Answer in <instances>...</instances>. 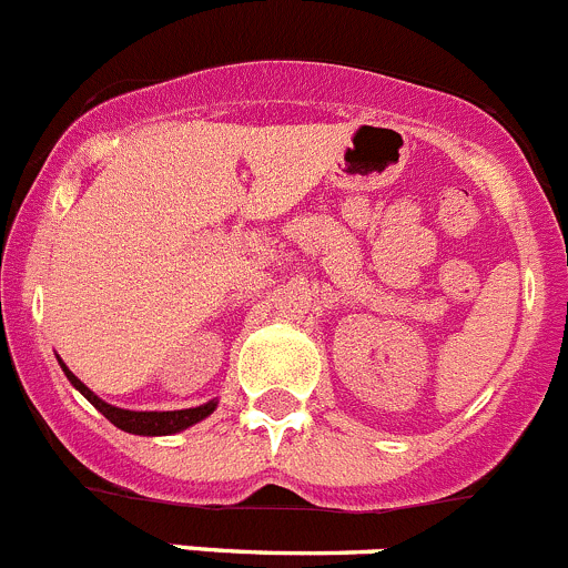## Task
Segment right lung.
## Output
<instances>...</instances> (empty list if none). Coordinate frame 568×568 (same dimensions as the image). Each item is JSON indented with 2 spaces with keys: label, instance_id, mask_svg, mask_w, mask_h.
<instances>
[{
  "label": "right lung",
  "instance_id": "1",
  "mask_svg": "<svg viewBox=\"0 0 568 568\" xmlns=\"http://www.w3.org/2000/svg\"><path fill=\"white\" fill-rule=\"evenodd\" d=\"M61 368L63 374H67V379L72 382V387H78V390L83 393V396L89 398V402L94 404V407L100 409L113 426H119L122 432H131V435H175V432L189 429V426L197 424V420L209 418V415L217 409V402H206V404H200V407H189V409H172V413H136V409L113 407V404L102 402L100 396H94V393H91L89 387H85L83 382H80L78 376L63 365V362H61Z\"/></svg>",
  "mask_w": 568,
  "mask_h": 568
}]
</instances>
